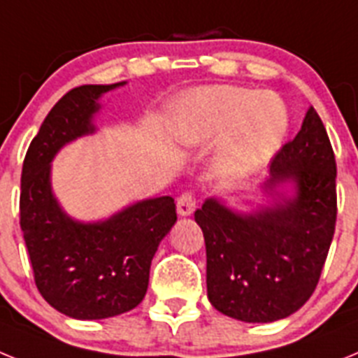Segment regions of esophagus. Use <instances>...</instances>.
<instances>
[{"label": "esophagus", "mask_w": 358, "mask_h": 358, "mask_svg": "<svg viewBox=\"0 0 358 358\" xmlns=\"http://www.w3.org/2000/svg\"><path fill=\"white\" fill-rule=\"evenodd\" d=\"M195 211V197L194 194H189V192H185L181 197L177 199V213L181 215V217H188Z\"/></svg>", "instance_id": "1"}]
</instances>
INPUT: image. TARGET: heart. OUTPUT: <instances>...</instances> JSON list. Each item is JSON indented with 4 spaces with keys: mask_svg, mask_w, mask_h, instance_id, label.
<instances>
[{
    "mask_svg": "<svg viewBox=\"0 0 358 358\" xmlns=\"http://www.w3.org/2000/svg\"><path fill=\"white\" fill-rule=\"evenodd\" d=\"M290 116L274 93L240 85H210L182 94L173 109V132L188 148L217 145L213 170L242 181L273 161L285 141Z\"/></svg>",
    "mask_w": 358,
    "mask_h": 358,
    "instance_id": "obj_1",
    "label": "heart"
}]
</instances>
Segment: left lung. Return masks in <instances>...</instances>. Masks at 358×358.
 <instances>
[{
    "mask_svg": "<svg viewBox=\"0 0 358 358\" xmlns=\"http://www.w3.org/2000/svg\"><path fill=\"white\" fill-rule=\"evenodd\" d=\"M334 148L314 107L281 147L262 192L268 206L238 213L210 197L195 211L206 242L208 299L243 322H273L297 312L317 287L335 231ZM283 184L294 188L285 198Z\"/></svg>",
    "mask_w": 358,
    "mask_h": 358,
    "instance_id": "left-lung-1",
    "label": "left lung"
}]
</instances>
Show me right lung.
Instances as JSON below:
<instances>
[{"mask_svg":"<svg viewBox=\"0 0 358 358\" xmlns=\"http://www.w3.org/2000/svg\"><path fill=\"white\" fill-rule=\"evenodd\" d=\"M127 82L66 93L31 140L21 173L19 215L41 296L61 314L91 321L143 301L152 258L177 220L172 197L145 199L98 222L69 217L52 188V161L64 145L96 131L100 96Z\"/></svg>","mask_w":358,"mask_h":358,"instance_id":"obj_1","label":"right lung"}]
</instances>
